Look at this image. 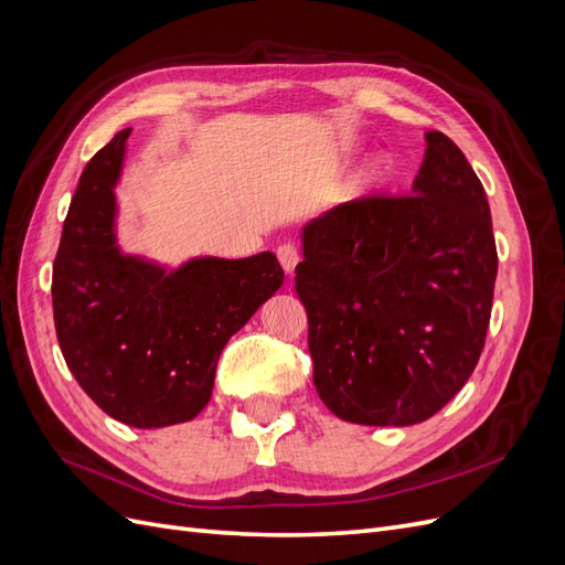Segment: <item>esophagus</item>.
Instances as JSON below:
<instances>
[{
    "label": "esophagus",
    "mask_w": 565,
    "mask_h": 565,
    "mask_svg": "<svg viewBox=\"0 0 565 565\" xmlns=\"http://www.w3.org/2000/svg\"><path fill=\"white\" fill-rule=\"evenodd\" d=\"M278 262H280V266L285 268V273H295V268H297V264L301 262V254H299V249H297V245H292V243H285V245H280L278 247Z\"/></svg>",
    "instance_id": "esophagus-1"
}]
</instances>
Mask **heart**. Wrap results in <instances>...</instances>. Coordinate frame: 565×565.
<instances>
[{"instance_id": "1", "label": "heart", "mask_w": 565, "mask_h": 565, "mask_svg": "<svg viewBox=\"0 0 565 565\" xmlns=\"http://www.w3.org/2000/svg\"><path fill=\"white\" fill-rule=\"evenodd\" d=\"M393 177V162L386 156H377L355 179V191L363 195H372L382 191V188L391 181Z\"/></svg>"}]
</instances>
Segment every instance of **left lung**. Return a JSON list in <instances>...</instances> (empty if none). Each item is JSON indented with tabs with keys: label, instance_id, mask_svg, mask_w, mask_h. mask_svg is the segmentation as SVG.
<instances>
[{
	"label": "left lung",
	"instance_id": "left-lung-1",
	"mask_svg": "<svg viewBox=\"0 0 565 565\" xmlns=\"http://www.w3.org/2000/svg\"><path fill=\"white\" fill-rule=\"evenodd\" d=\"M295 287L318 396L341 419L409 426L436 415L481 358L498 278L483 183L426 131L409 195H367L301 233Z\"/></svg>",
	"mask_w": 565,
	"mask_h": 565
}]
</instances>
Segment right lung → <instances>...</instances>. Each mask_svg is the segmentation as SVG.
<instances>
[{"mask_svg":"<svg viewBox=\"0 0 565 565\" xmlns=\"http://www.w3.org/2000/svg\"><path fill=\"white\" fill-rule=\"evenodd\" d=\"M131 129L84 167L54 259V322L67 367L113 419L160 429L210 403L218 355L285 273L276 254L198 256L167 270L122 254L115 185Z\"/></svg>","mask_w":565,"mask_h":565,"instance_id":"add662e5","label":"right lung"}]
</instances>
